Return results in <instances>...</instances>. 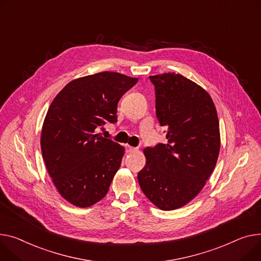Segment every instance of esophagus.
Returning a JSON list of instances; mask_svg holds the SVG:
<instances>
[{
    "label": "esophagus",
    "instance_id": "esophagus-1",
    "mask_svg": "<svg viewBox=\"0 0 261 261\" xmlns=\"http://www.w3.org/2000/svg\"><path fill=\"white\" fill-rule=\"evenodd\" d=\"M136 150H137V148L131 147V146H129V145H126V151H127V152H134V151H136Z\"/></svg>",
    "mask_w": 261,
    "mask_h": 261
}]
</instances>
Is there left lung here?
Segmentation results:
<instances>
[{
	"instance_id": "left-lung-1",
	"label": "left lung",
	"mask_w": 261,
	"mask_h": 261,
	"mask_svg": "<svg viewBox=\"0 0 261 261\" xmlns=\"http://www.w3.org/2000/svg\"><path fill=\"white\" fill-rule=\"evenodd\" d=\"M149 79L168 143L144 150L147 162L137 178L149 200L170 211L192 200L212 174L220 149L219 121L211 96L194 82L174 72Z\"/></svg>"
}]
</instances>
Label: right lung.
I'll return each instance as SVG.
<instances>
[{
  "mask_svg": "<svg viewBox=\"0 0 261 261\" xmlns=\"http://www.w3.org/2000/svg\"><path fill=\"white\" fill-rule=\"evenodd\" d=\"M137 79L99 72L67 84L47 111L41 136L43 159L59 193L90 206L108 193L124 147L97 133L117 121V102Z\"/></svg>",
  "mask_w": 261,
  "mask_h": 261,
  "instance_id": "1",
  "label": "right lung"
}]
</instances>
